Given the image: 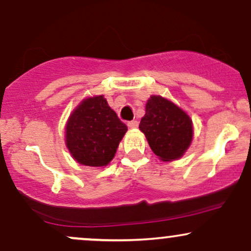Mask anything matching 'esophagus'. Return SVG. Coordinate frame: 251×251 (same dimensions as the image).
I'll return each mask as SVG.
<instances>
[{
	"mask_svg": "<svg viewBox=\"0 0 251 251\" xmlns=\"http://www.w3.org/2000/svg\"><path fill=\"white\" fill-rule=\"evenodd\" d=\"M127 126L129 128H137L138 127V122L137 120H131L127 123Z\"/></svg>",
	"mask_w": 251,
	"mask_h": 251,
	"instance_id": "1",
	"label": "esophagus"
}]
</instances>
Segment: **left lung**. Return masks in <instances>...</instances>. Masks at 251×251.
Returning <instances> with one entry per match:
<instances>
[{
	"label": "left lung",
	"mask_w": 251,
	"mask_h": 251,
	"mask_svg": "<svg viewBox=\"0 0 251 251\" xmlns=\"http://www.w3.org/2000/svg\"><path fill=\"white\" fill-rule=\"evenodd\" d=\"M139 124L150 148L164 162L180 158L192 140V122L174 102L152 96Z\"/></svg>",
	"instance_id": "left-lung-1"
}]
</instances>
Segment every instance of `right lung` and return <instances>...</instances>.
Masks as SVG:
<instances>
[{"label":"right lung","instance_id":"obj_1","mask_svg":"<svg viewBox=\"0 0 251 251\" xmlns=\"http://www.w3.org/2000/svg\"><path fill=\"white\" fill-rule=\"evenodd\" d=\"M127 126L102 96L88 98L71 114L66 145L79 164L105 166L113 159Z\"/></svg>","mask_w":251,"mask_h":251}]
</instances>
